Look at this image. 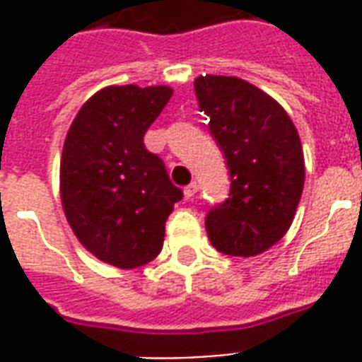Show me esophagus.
<instances>
[{
	"label": "esophagus",
	"instance_id": "34e87169",
	"mask_svg": "<svg viewBox=\"0 0 362 362\" xmlns=\"http://www.w3.org/2000/svg\"><path fill=\"white\" fill-rule=\"evenodd\" d=\"M197 189H199V186H197V182H192L189 186L184 187V195H186L187 199H192L193 195L197 193Z\"/></svg>",
	"mask_w": 362,
	"mask_h": 362
}]
</instances>
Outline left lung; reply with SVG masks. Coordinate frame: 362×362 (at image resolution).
<instances>
[{"label":"left lung","instance_id":"left-lung-1","mask_svg":"<svg viewBox=\"0 0 362 362\" xmlns=\"http://www.w3.org/2000/svg\"><path fill=\"white\" fill-rule=\"evenodd\" d=\"M193 87L231 180L230 197L206 214L209 239L222 255H260L283 239L302 197L296 127L279 102L245 79L201 76Z\"/></svg>","mask_w":362,"mask_h":362}]
</instances>
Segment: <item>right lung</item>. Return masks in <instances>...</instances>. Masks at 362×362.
Segmentation results:
<instances>
[{
    "instance_id": "1",
    "label": "right lung",
    "mask_w": 362,
    "mask_h": 362,
    "mask_svg": "<svg viewBox=\"0 0 362 362\" xmlns=\"http://www.w3.org/2000/svg\"><path fill=\"white\" fill-rule=\"evenodd\" d=\"M173 96L165 85H112L77 112L60 159V199L83 247L121 269L146 266L163 247L182 199L144 134Z\"/></svg>"
}]
</instances>
